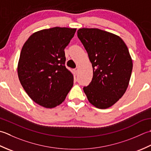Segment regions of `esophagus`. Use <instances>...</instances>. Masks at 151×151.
I'll list each match as a JSON object with an SVG mask.
<instances>
[{
	"instance_id": "esophagus-1",
	"label": "esophagus",
	"mask_w": 151,
	"mask_h": 151,
	"mask_svg": "<svg viewBox=\"0 0 151 151\" xmlns=\"http://www.w3.org/2000/svg\"><path fill=\"white\" fill-rule=\"evenodd\" d=\"M74 72H75L76 74H77V73H78V68L74 69Z\"/></svg>"
}]
</instances>
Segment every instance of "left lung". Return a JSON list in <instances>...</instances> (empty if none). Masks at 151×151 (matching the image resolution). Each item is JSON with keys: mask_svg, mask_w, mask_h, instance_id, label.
<instances>
[{"mask_svg": "<svg viewBox=\"0 0 151 151\" xmlns=\"http://www.w3.org/2000/svg\"><path fill=\"white\" fill-rule=\"evenodd\" d=\"M78 37L93 69V79L83 87L84 93L97 108H108L128 86L133 68L128 49L119 36L98 29H79Z\"/></svg>", "mask_w": 151, "mask_h": 151, "instance_id": "left-lung-1", "label": "left lung"}]
</instances>
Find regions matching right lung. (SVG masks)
<instances>
[{
    "label": "right lung",
    "instance_id": "obj_1",
    "mask_svg": "<svg viewBox=\"0 0 151 151\" xmlns=\"http://www.w3.org/2000/svg\"><path fill=\"white\" fill-rule=\"evenodd\" d=\"M76 29L53 27L32 34L21 50L17 66L19 79L31 99L46 108L65 100L73 76L65 66L64 49Z\"/></svg>",
    "mask_w": 151,
    "mask_h": 151
}]
</instances>
